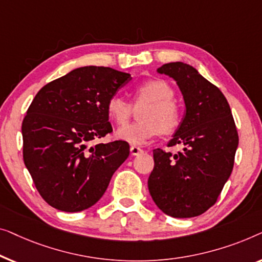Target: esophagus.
I'll list each match as a JSON object with an SVG mask.
<instances>
[{
    "mask_svg": "<svg viewBox=\"0 0 262 262\" xmlns=\"http://www.w3.org/2000/svg\"><path fill=\"white\" fill-rule=\"evenodd\" d=\"M141 153H143V149L140 148V147L130 146V154H132V156H140Z\"/></svg>",
    "mask_w": 262,
    "mask_h": 262,
    "instance_id": "esophagus-1",
    "label": "esophagus"
}]
</instances>
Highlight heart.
<instances>
[{
    "mask_svg": "<svg viewBox=\"0 0 262 262\" xmlns=\"http://www.w3.org/2000/svg\"><path fill=\"white\" fill-rule=\"evenodd\" d=\"M174 91L164 79L146 80L134 89L136 105L145 104L139 113V122L119 128L115 138L133 146L148 143L160 133L168 134L180 126L183 112L174 101ZM108 116L116 123L123 124L129 119L132 105L119 95L112 96L106 103Z\"/></svg>",
    "mask_w": 262,
    "mask_h": 262,
    "instance_id": "obj_1",
    "label": "heart"
}]
</instances>
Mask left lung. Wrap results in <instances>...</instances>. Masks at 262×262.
I'll use <instances>...</instances> for the list:
<instances>
[{
    "instance_id": "1",
    "label": "left lung",
    "mask_w": 262,
    "mask_h": 262,
    "mask_svg": "<svg viewBox=\"0 0 262 262\" xmlns=\"http://www.w3.org/2000/svg\"><path fill=\"white\" fill-rule=\"evenodd\" d=\"M157 72L174 79L183 95L185 114L168 147L184 148L177 154L153 150L148 190L164 213L189 219L216 203L233 171L238 135L224 95L196 69L176 61Z\"/></svg>"
}]
</instances>
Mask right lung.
<instances>
[{"instance_id": "right-lung-1", "label": "right lung", "mask_w": 262, "mask_h": 262, "mask_svg": "<svg viewBox=\"0 0 262 262\" xmlns=\"http://www.w3.org/2000/svg\"><path fill=\"white\" fill-rule=\"evenodd\" d=\"M129 80L112 68L83 66L35 95L22 122L24 161L51 206L65 212L93 206L129 156L124 141L89 147L113 132L106 103Z\"/></svg>"}]
</instances>
